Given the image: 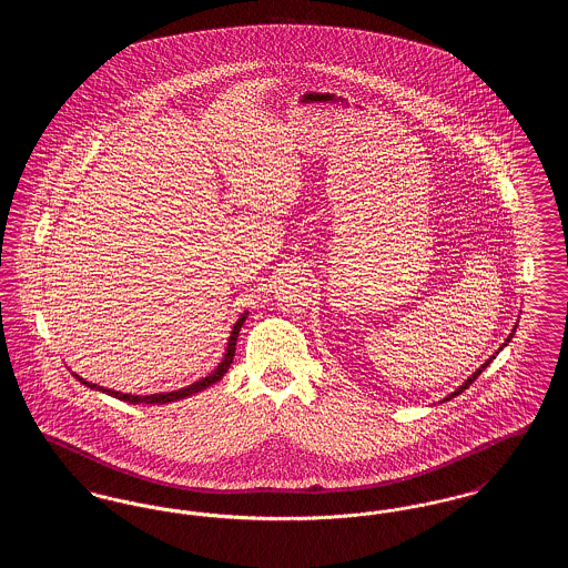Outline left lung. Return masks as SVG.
Here are the masks:
<instances>
[{
	"label": "left lung",
	"instance_id": "8db88e82",
	"mask_svg": "<svg viewBox=\"0 0 568 568\" xmlns=\"http://www.w3.org/2000/svg\"><path fill=\"white\" fill-rule=\"evenodd\" d=\"M514 334H515V329H514V332H511V334H509V338H507V341H505V345H507V343H509V341H511V338H514ZM505 345H503V347H505ZM503 347H500V349H503ZM491 359H494V355H491V357H489V359H487L486 364H484V366H481V368H477V373H473V375H470V377L466 378V381H464V383H462V385H459L458 389H456V392H454V394H452V396H447V398H445V400H452V398H454V396H459V394H462V392H464V389H466V387H468V385H473V381H475V378L479 377V375H481V373H484V371H486L487 364H489V362H491Z\"/></svg>",
	"mask_w": 568,
	"mask_h": 568
}]
</instances>
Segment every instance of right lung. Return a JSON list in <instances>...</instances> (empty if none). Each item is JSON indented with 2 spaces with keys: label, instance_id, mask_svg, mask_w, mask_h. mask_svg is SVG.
<instances>
[{
  "label": "right lung",
  "instance_id": "1",
  "mask_svg": "<svg viewBox=\"0 0 568 568\" xmlns=\"http://www.w3.org/2000/svg\"><path fill=\"white\" fill-rule=\"evenodd\" d=\"M244 320H246V313H244L243 317H241V320L236 322V325H234L232 336H230V343H227V349H225V355H223V359H221V364L216 366L215 371H213L209 377L200 378V381L191 383V385L183 387V389H176V392H170V394L132 396V394H121V392H114V389L100 387V385H95V383L84 381V378L79 377V375H74V377L79 378L82 385H87V387H91V389H95V392H104V394H109L112 398H119V400L130 403V405H140V403H144V405H165V403H174V400L187 398V396H193V394H197V392H202V389L211 387L213 383H216L219 378H223V375L227 373V368H230V364H232V359H234V353H236V341H239V332H241V327H243Z\"/></svg>",
  "mask_w": 568,
  "mask_h": 568
}]
</instances>
